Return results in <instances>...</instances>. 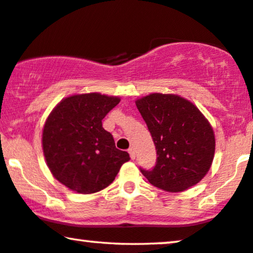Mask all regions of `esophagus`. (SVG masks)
<instances>
[{"instance_id": "34e87169", "label": "esophagus", "mask_w": 253, "mask_h": 253, "mask_svg": "<svg viewBox=\"0 0 253 253\" xmlns=\"http://www.w3.org/2000/svg\"><path fill=\"white\" fill-rule=\"evenodd\" d=\"M128 153L130 155V158H132V160H135V148L130 147L128 149Z\"/></svg>"}]
</instances>
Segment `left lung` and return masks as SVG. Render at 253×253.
Listing matches in <instances>:
<instances>
[{
  "label": "left lung",
  "mask_w": 253,
  "mask_h": 253,
  "mask_svg": "<svg viewBox=\"0 0 253 253\" xmlns=\"http://www.w3.org/2000/svg\"><path fill=\"white\" fill-rule=\"evenodd\" d=\"M156 148L153 169L140 168L149 183L168 192L198 184L215 151L213 128L199 110L176 95L151 93L135 102Z\"/></svg>",
  "instance_id": "obj_1"
}]
</instances>
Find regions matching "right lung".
<instances>
[{"mask_svg":"<svg viewBox=\"0 0 253 253\" xmlns=\"http://www.w3.org/2000/svg\"><path fill=\"white\" fill-rule=\"evenodd\" d=\"M117 97L100 93L63 99L46 120L42 149L50 172L77 193H95L109 186L125 162L127 151L116 148L102 120L119 104Z\"/></svg>","mask_w":253,"mask_h":253,"instance_id":"1","label":"right lung"}]
</instances>
